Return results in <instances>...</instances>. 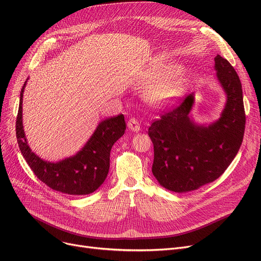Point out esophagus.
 <instances>
[{"label":"esophagus","mask_w":261,"mask_h":261,"mask_svg":"<svg viewBox=\"0 0 261 261\" xmlns=\"http://www.w3.org/2000/svg\"><path fill=\"white\" fill-rule=\"evenodd\" d=\"M128 128L131 130V131H134V132H139V131H141V125H140V122L138 121V119L136 118H130L129 120H128Z\"/></svg>","instance_id":"34e87169"}]
</instances>
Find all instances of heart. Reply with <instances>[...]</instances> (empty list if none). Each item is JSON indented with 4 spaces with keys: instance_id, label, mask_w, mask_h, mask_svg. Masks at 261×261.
I'll list each match as a JSON object with an SVG mask.
<instances>
[{
    "instance_id": "b5f03b06",
    "label": "heart",
    "mask_w": 261,
    "mask_h": 261,
    "mask_svg": "<svg viewBox=\"0 0 261 261\" xmlns=\"http://www.w3.org/2000/svg\"><path fill=\"white\" fill-rule=\"evenodd\" d=\"M146 80L155 81L146 91L147 100L154 106H166L173 102L184 93L186 78L183 73L172 67L161 66L146 74Z\"/></svg>"
}]
</instances>
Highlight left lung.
<instances>
[{
    "mask_svg": "<svg viewBox=\"0 0 261 261\" xmlns=\"http://www.w3.org/2000/svg\"><path fill=\"white\" fill-rule=\"evenodd\" d=\"M215 70L226 94L220 118L207 127L197 125L189 115L195 102L194 94H189L148 129L154 149L152 173L163 187L175 193H187L217 180L243 140L245 112L239 76L220 55L215 57Z\"/></svg>",
    "mask_w": 261,
    "mask_h": 261,
    "instance_id": "8db88e82",
    "label": "left lung"
}]
</instances>
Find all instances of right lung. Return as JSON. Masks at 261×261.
Instances as JSON below:
<instances>
[{"label":"right lung","instance_id":"obj_1","mask_svg":"<svg viewBox=\"0 0 261 261\" xmlns=\"http://www.w3.org/2000/svg\"><path fill=\"white\" fill-rule=\"evenodd\" d=\"M26 82L21 90L16 122L18 144L26 163L38 179L54 190L74 196L94 193L108 175L112 146L126 130L125 117L119 114L99 122L85 147L75 155L57 163L44 161L32 151L23 130L22 102Z\"/></svg>","mask_w":261,"mask_h":261}]
</instances>
